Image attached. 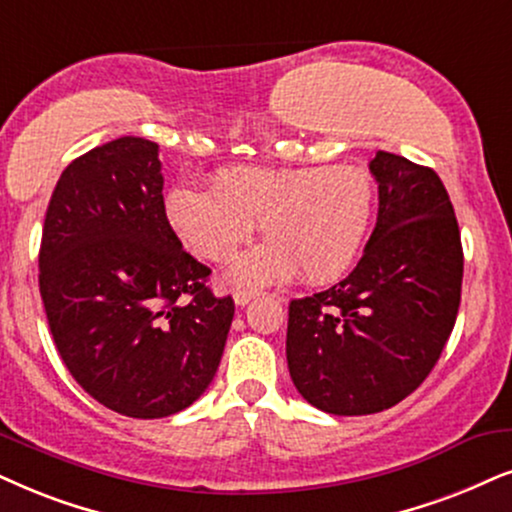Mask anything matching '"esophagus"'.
<instances>
[{
    "mask_svg": "<svg viewBox=\"0 0 512 512\" xmlns=\"http://www.w3.org/2000/svg\"><path fill=\"white\" fill-rule=\"evenodd\" d=\"M250 300H255V293H252V290H236L234 293V302L238 307H245Z\"/></svg>",
    "mask_w": 512,
    "mask_h": 512,
    "instance_id": "34e87169",
    "label": "esophagus"
}]
</instances>
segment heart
Listing matches in <instances>:
<instances>
[{"label": "heart", "mask_w": 512, "mask_h": 512, "mask_svg": "<svg viewBox=\"0 0 512 512\" xmlns=\"http://www.w3.org/2000/svg\"><path fill=\"white\" fill-rule=\"evenodd\" d=\"M375 212V181L354 165L219 170L212 189L179 184L165 215L181 243L208 262H226L262 224L269 238L231 269L241 286L260 288L293 278L331 283L352 269Z\"/></svg>", "instance_id": "1"}]
</instances>
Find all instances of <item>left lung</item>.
Wrapping results in <instances>:
<instances>
[{
    "mask_svg": "<svg viewBox=\"0 0 512 512\" xmlns=\"http://www.w3.org/2000/svg\"><path fill=\"white\" fill-rule=\"evenodd\" d=\"M378 222L352 274L288 307L290 378L333 416L390 409L428 378L454 331L461 231L430 167L378 151Z\"/></svg>",
    "mask_w": 512,
    "mask_h": 512,
    "instance_id": "obj_1",
    "label": "left lung"
}]
</instances>
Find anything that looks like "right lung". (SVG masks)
Here are the masks:
<instances>
[{
    "instance_id": "1",
    "label": "right lung",
    "mask_w": 512,
    "mask_h": 512,
    "mask_svg": "<svg viewBox=\"0 0 512 512\" xmlns=\"http://www.w3.org/2000/svg\"><path fill=\"white\" fill-rule=\"evenodd\" d=\"M160 167L158 144L141 137L75 158L51 193L40 245L63 364L106 409L144 420L208 390L234 319V300L212 295L210 269L167 222Z\"/></svg>"
}]
</instances>
